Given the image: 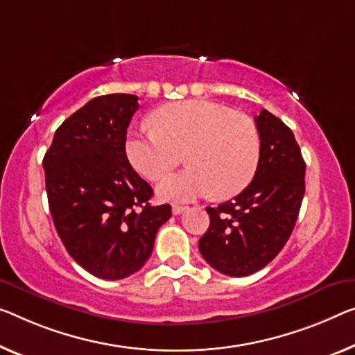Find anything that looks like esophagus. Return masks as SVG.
<instances>
[{"instance_id": "obj_1", "label": "esophagus", "mask_w": 355, "mask_h": 355, "mask_svg": "<svg viewBox=\"0 0 355 355\" xmlns=\"http://www.w3.org/2000/svg\"><path fill=\"white\" fill-rule=\"evenodd\" d=\"M187 209V206H184V205H173V214H182V212Z\"/></svg>"}]
</instances>
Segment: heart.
Returning <instances> with one entry per match:
<instances>
[{
	"mask_svg": "<svg viewBox=\"0 0 355 355\" xmlns=\"http://www.w3.org/2000/svg\"><path fill=\"white\" fill-rule=\"evenodd\" d=\"M157 128L128 136L125 150L143 176L157 181L182 159L189 168L163 179V200L187 201L212 193L227 200L248 187L260 162L257 125L246 114L205 100L162 106L154 114Z\"/></svg>",
	"mask_w": 355,
	"mask_h": 355,
	"instance_id": "obj_1",
	"label": "heart"
}]
</instances>
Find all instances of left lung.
<instances>
[{"mask_svg": "<svg viewBox=\"0 0 355 355\" xmlns=\"http://www.w3.org/2000/svg\"><path fill=\"white\" fill-rule=\"evenodd\" d=\"M260 162L241 193L206 208L209 228L200 238L203 259L222 275L249 276L286 246L304 195V160L292 130L263 109L255 117Z\"/></svg>", "mask_w": 355, "mask_h": 355, "instance_id": "obj_1", "label": "left lung"}]
</instances>
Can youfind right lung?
I'll list each match as a JSON object with an SVG mask.
<instances>
[{
	"label": "right lung",
	"mask_w": 355,
	"mask_h": 355,
	"mask_svg": "<svg viewBox=\"0 0 355 355\" xmlns=\"http://www.w3.org/2000/svg\"><path fill=\"white\" fill-rule=\"evenodd\" d=\"M138 96L101 95L53 135L42 166L53 225L68 254L90 275L123 279L141 270L171 206H152L154 190L125 152Z\"/></svg>",
	"instance_id": "obj_1"
}]
</instances>
